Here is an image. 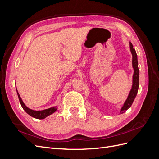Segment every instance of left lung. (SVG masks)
Returning a JSON list of instances; mask_svg holds the SVG:
<instances>
[{
	"label": "left lung",
	"instance_id": "obj_1",
	"mask_svg": "<svg viewBox=\"0 0 159 159\" xmlns=\"http://www.w3.org/2000/svg\"><path fill=\"white\" fill-rule=\"evenodd\" d=\"M130 49H131L132 56H133L132 61H133V67L134 68V74L133 77V86H132V89L129 94L128 98L126 100V102H125L124 105L121 108V113H123L124 112H125L128 109L131 107L133 101L137 95L138 89H139V70L138 68L137 56L135 50L133 48V46L131 42H130Z\"/></svg>",
	"mask_w": 159,
	"mask_h": 159
}]
</instances>
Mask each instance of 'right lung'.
I'll return each instance as SVG.
<instances>
[{"mask_svg":"<svg viewBox=\"0 0 159 159\" xmlns=\"http://www.w3.org/2000/svg\"><path fill=\"white\" fill-rule=\"evenodd\" d=\"M17 94H18V97L19 101H20V103L21 104V106L22 107L23 109L25 110L28 115H30V116L34 117L36 119H44L47 116H48V115H50L52 113H54L57 110V109L56 107H52V108L42 110V111H34V110H32L29 108H28L25 105V103H23L22 100L21 99V98L20 97V95H19V93H18V91H17Z\"/></svg>","mask_w":159,"mask_h":159,"instance_id":"right-lung-1","label":"right lung"}]
</instances>
